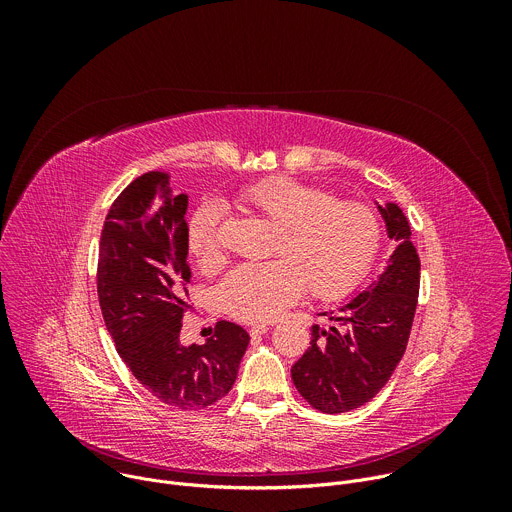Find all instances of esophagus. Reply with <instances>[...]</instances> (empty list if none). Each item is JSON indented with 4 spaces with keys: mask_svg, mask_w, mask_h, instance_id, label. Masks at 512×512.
<instances>
[{
    "mask_svg": "<svg viewBox=\"0 0 512 512\" xmlns=\"http://www.w3.org/2000/svg\"><path fill=\"white\" fill-rule=\"evenodd\" d=\"M265 332H269V326H265V324H257V326H253V328L249 330L251 336H261V334H265Z\"/></svg>",
    "mask_w": 512,
    "mask_h": 512,
    "instance_id": "1",
    "label": "esophagus"
}]
</instances>
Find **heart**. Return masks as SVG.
I'll use <instances>...</instances> for the list:
<instances>
[{
    "label": "heart",
    "instance_id": "heart-1",
    "mask_svg": "<svg viewBox=\"0 0 512 512\" xmlns=\"http://www.w3.org/2000/svg\"><path fill=\"white\" fill-rule=\"evenodd\" d=\"M239 200L273 225L267 255L275 259L241 265L218 285V304L237 320L277 318L302 296L304 285L316 298H338L377 255L381 223L362 202L338 200L283 176L249 186ZM218 227L221 214L212 204L200 206L188 223V251L204 269H216L225 261Z\"/></svg>",
    "mask_w": 512,
    "mask_h": 512
}]
</instances>
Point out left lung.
Listing matches in <instances>:
<instances>
[{"instance_id": "left-lung-1", "label": "left lung", "mask_w": 512, "mask_h": 512, "mask_svg": "<svg viewBox=\"0 0 512 512\" xmlns=\"http://www.w3.org/2000/svg\"><path fill=\"white\" fill-rule=\"evenodd\" d=\"M395 251L385 271L336 310L332 324L314 326L312 342L291 367L300 395L322 413H344L369 403L391 379L405 354L419 296V255L395 202L379 206Z\"/></svg>"}]
</instances>
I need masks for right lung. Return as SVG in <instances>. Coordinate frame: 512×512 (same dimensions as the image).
<instances>
[{
    "instance_id": "add662e5",
    "label": "right lung",
    "mask_w": 512,
    "mask_h": 512,
    "mask_svg": "<svg viewBox=\"0 0 512 512\" xmlns=\"http://www.w3.org/2000/svg\"><path fill=\"white\" fill-rule=\"evenodd\" d=\"M186 208L188 196L172 192L170 174L135 178L105 218L97 294L133 377L168 407L198 411L233 389L249 334L221 320L204 344L180 342L190 308Z\"/></svg>"
}]
</instances>
